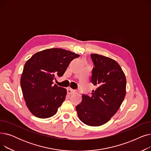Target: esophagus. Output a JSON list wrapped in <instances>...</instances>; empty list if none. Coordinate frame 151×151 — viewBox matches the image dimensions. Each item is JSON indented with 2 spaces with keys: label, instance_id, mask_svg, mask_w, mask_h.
<instances>
[{
  "label": "esophagus",
  "instance_id": "1",
  "mask_svg": "<svg viewBox=\"0 0 151 151\" xmlns=\"http://www.w3.org/2000/svg\"><path fill=\"white\" fill-rule=\"evenodd\" d=\"M76 92V91L75 90H73V89H71V88H67V93L68 94H71V93H74V92Z\"/></svg>",
  "mask_w": 151,
  "mask_h": 151
}]
</instances>
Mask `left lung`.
<instances>
[{"mask_svg":"<svg viewBox=\"0 0 151 151\" xmlns=\"http://www.w3.org/2000/svg\"><path fill=\"white\" fill-rule=\"evenodd\" d=\"M93 63L91 83L97 87L90 96L82 95V101L76 106L78 117L89 126L106 123L121 106L125 96L126 78L114 60L91 54Z\"/></svg>","mask_w":151,"mask_h":151,"instance_id":"1","label":"left lung"}]
</instances>
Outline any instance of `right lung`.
Instances as JSON below:
<instances>
[{"label":"right lung","instance_id":"1","mask_svg":"<svg viewBox=\"0 0 151 151\" xmlns=\"http://www.w3.org/2000/svg\"><path fill=\"white\" fill-rule=\"evenodd\" d=\"M80 55L61 48L37 52L24 65L21 87L26 106L39 118H48L58 111L65 99L66 89L53 84L56 76H62L70 62Z\"/></svg>","mask_w":151,"mask_h":151}]
</instances>
